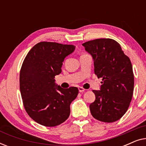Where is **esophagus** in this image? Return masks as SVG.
<instances>
[{
	"label": "esophagus",
	"mask_w": 146,
	"mask_h": 146,
	"mask_svg": "<svg viewBox=\"0 0 146 146\" xmlns=\"http://www.w3.org/2000/svg\"><path fill=\"white\" fill-rule=\"evenodd\" d=\"M78 90H79L80 92H84V91L85 90L84 88H83L82 87H80V86L78 87Z\"/></svg>",
	"instance_id": "esophagus-1"
}]
</instances>
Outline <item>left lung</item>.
Returning <instances> with one entry per match:
<instances>
[{"mask_svg": "<svg viewBox=\"0 0 146 146\" xmlns=\"http://www.w3.org/2000/svg\"><path fill=\"white\" fill-rule=\"evenodd\" d=\"M82 45L93 58L95 74L102 78L100 90L92 91L96 100L90 105L92 115L104 122L118 120L126 112L133 96L134 77L130 60L113 39H96Z\"/></svg>", "mask_w": 146, "mask_h": 146, "instance_id": "left-lung-1", "label": "left lung"}]
</instances>
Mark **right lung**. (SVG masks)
Masks as SVG:
<instances>
[{"instance_id":"add662e5","label":"right lung","mask_w":146,"mask_h":146,"mask_svg":"<svg viewBox=\"0 0 146 146\" xmlns=\"http://www.w3.org/2000/svg\"><path fill=\"white\" fill-rule=\"evenodd\" d=\"M75 46L40 42L32 48L20 72V90L24 107L36 122L54 127L68 118L70 106L78 89H64L55 83V76L62 72L64 60L72 53Z\"/></svg>"}]
</instances>
